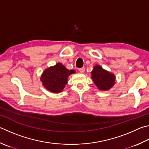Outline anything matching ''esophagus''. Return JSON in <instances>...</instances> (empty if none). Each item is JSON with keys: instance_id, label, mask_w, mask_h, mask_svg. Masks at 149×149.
Returning <instances> with one entry per match:
<instances>
[{"instance_id": "1", "label": "esophagus", "mask_w": 149, "mask_h": 149, "mask_svg": "<svg viewBox=\"0 0 149 149\" xmlns=\"http://www.w3.org/2000/svg\"><path fill=\"white\" fill-rule=\"evenodd\" d=\"M79 70L81 73H84V72H85V68L84 67H83V68H79Z\"/></svg>"}]
</instances>
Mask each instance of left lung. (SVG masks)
I'll use <instances>...</instances> for the list:
<instances>
[{
    "instance_id": "left-lung-1",
    "label": "left lung",
    "mask_w": 149,
    "mask_h": 149,
    "mask_svg": "<svg viewBox=\"0 0 149 149\" xmlns=\"http://www.w3.org/2000/svg\"><path fill=\"white\" fill-rule=\"evenodd\" d=\"M91 74L94 83L100 90H109L115 84V75L103 69L100 66H94Z\"/></svg>"
}]
</instances>
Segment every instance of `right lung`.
<instances>
[{
    "mask_svg": "<svg viewBox=\"0 0 149 149\" xmlns=\"http://www.w3.org/2000/svg\"><path fill=\"white\" fill-rule=\"evenodd\" d=\"M75 73L74 70H69L61 63L49 68L43 73L41 81L45 88L54 93H60L63 90L68 82V77Z\"/></svg>",
    "mask_w": 149,
    "mask_h": 149,
    "instance_id": "right-lung-1",
    "label": "right lung"
}]
</instances>
